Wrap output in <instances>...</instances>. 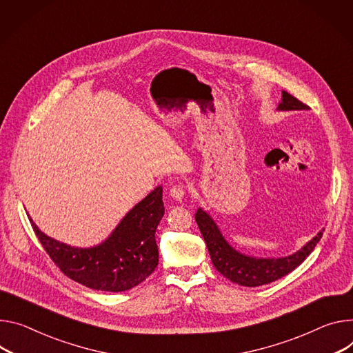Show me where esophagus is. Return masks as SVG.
Listing matches in <instances>:
<instances>
[{
    "label": "esophagus",
    "instance_id": "obj_1",
    "mask_svg": "<svg viewBox=\"0 0 353 353\" xmlns=\"http://www.w3.org/2000/svg\"><path fill=\"white\" fill-rule=\"evenodd\" d=\"M174 200L177 201H181L184 199V194H185V187L184 184H176L170 188V193H169Z\"/></svg>",
    "mask_w": 353,
    "mask_h": 353
}]
</instances>
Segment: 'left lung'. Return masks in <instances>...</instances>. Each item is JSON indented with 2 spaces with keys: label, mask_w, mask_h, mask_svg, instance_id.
<instances>
[{
  "label": "left lung",
  "mask_w": 353,
  "mask_h": 353,
  "mask_svg": "<svg viewBox=\"0 0 353 353\" xmlns=\"http://www.w3.org/2000/svg\"><path fill=\"white\" fill-rule=\"evenodd\" d=\"M301 110H308V107L293 97L292 94L281 91V101L277 105V111ZM196 221L207 243L214 268L232 283L245 287L269 284L293 272L314 250L319 239L323 238L324 231H319L311 241H308L300 250L294 252L293 254L283 256V258H254V256L241 253L232 248L221 234L212 216L201 207L196 212Z\"/></svg>",
  "instance_id": "1"
}]
</instances>
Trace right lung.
<instances>
[{
	"instance_id": "obj_1",
	"label": "right lung",
	"mask_w": 353,
	"mask_h": 353,
	"mask_svg": "<svg viewBox=\"0 0 353 353\" xmlns=\"http://www.w3.org/2000/svg\"><path fill=\"white\" fill-rule=\"evenodd\" d=\"M163 188L156 187L119 221L111 235L91 248L59 242L32 223L54 265L72 280L92 290L119 293L142 283L159 263L154 232L165 215Z\"/></svg>"
}]
</instances>
